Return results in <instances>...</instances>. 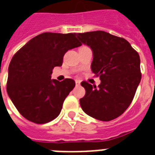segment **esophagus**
<instances>
[{
  "label": "esophagus",
  "mask_w": 155,
  "mask_h": 155,
  "mask_svg": "<svg viewBox=\"0 0 155 155\" xmlns=\"http://www.w3.org/2000/svg\"><path fill=\"white\" fill-rule=\"evenodd\" d=\"M75 84H76V86H79V85H81V81H75Z\"/></svg>",
  "instance_id": "34e87169"
}]
</instances>
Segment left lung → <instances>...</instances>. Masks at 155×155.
Returning <instances> with one entry per match:
<instances>
[{"instance_id": "1", "label": "left lung", "mask_w": 155, "mask_h": 155, "mask_svg": "<svg viewBox=\"0 0 155 155\" xmlns=\"http://www.w3.org/2000/svg\"><path fill=\"white\" fill-rule=\"evenodd\" d=\"M92 49V71L101 80L98 87L81 82L85 95L80 99L84 113L99 121L118 117L131 104L141 80L140 59L128 41L104 31L79 33Z\"/></svg>"}]
</instances>
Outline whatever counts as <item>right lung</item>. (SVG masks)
I'll list each match as a JSON object with an SVG mask.
<instances>
[{
  "label": "right lung",
  "mask_w": 155,
  "mask_h": 155,
  "mask_svg": "<svg viewBox=\"0 0 155 155\" xmlns=\"http://www.w3.org/2000/svg\"><path fill=\"white\" fill-rule=\"evenodd\" d=\"M80 46L74 33L46 32L29 40L14 55L6 90L25 118L44 124L58 117L75 82L72 79L51 80L52 69L62 65L66 51Z\"/></svg>",
  "instance_id": "right-lung-1"
}]
</instances>
